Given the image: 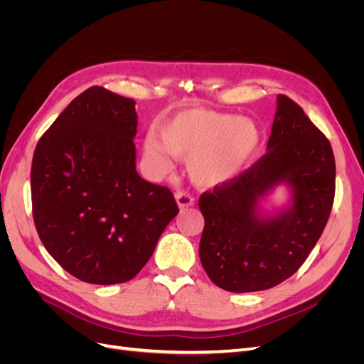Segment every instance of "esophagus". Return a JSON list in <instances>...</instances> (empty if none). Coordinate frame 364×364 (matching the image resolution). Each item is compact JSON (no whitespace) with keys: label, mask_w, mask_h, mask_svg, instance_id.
<instances>
[{"label":"esophagus","mask_w":364,"mask_h":364,"mask_svg":"<svg viewBox=\"0 0 364 364\" xmlns=\"http://www.w3.org/2000/svg\"><path fill=\"white\" fill-rule=\"evenodd\" d=\"M176 203H178V206L181 209H185V208H190L194 205V199L188 193L179 191L178 194H176Z\"/></svg>","instance_id":"obj_1"}]
</instances>
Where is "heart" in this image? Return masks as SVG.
<instances>
[{
    "instance_id": "obj_1",
    "label": "heart",
    "mask_w": 364,
    "mask_h": 364,
    "mask_svg": "<svg viewBox=\"0 0 364 364\" xmlns=\"http://www.w3.org/2000/svg\"><path fill=\"white\" fill-rule=\"evenodd\" d=\"M261 144V130L249 118L191 107L159 129V142L147 138L144 159L151 171L171 168V156L186 158V171L200 186L225 185L243 173Z\"/></svg>"
}]
</instances>
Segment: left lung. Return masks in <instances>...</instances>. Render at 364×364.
<instances>
[{"label":"left lung","mask_w":364,"mask_h":364,"mask_svg":"<svg viewBox=\"0 0 364 364\" xmlns=\"http://www.w3.org/2000/svg\"><path fill=\"white\" fill-rule=\"evenodd\" d=\"M279 184L289 186V205L264 212L260 202ZM334 191L331 144L299 105L279 94L266 155L199 199V255L209 279L226 291L249 293L290 278L321 238Z\"/></svg>","instance_id":"left-lung-1"}]
</instances>
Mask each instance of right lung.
Wrapping results in <instances>:
<instances>
[{
	"label": "right lung",
	"mask_w": 364,
	"mask_h": 364,
	"mask_svg": "<svg viewBox=\"0 0 364 364\" xmlns=\"http://www.w3.org/2000/svg\"><path fill=\"white\" fill-rule=\"evenodd\" d=\"M135 105L92 86L65 107L33 155L39 238L65 270L90 284L136 277L179 213L167 186L136 171Z\"/></svg>",
	"instance_id": "add662e5"
}]
</instances>
